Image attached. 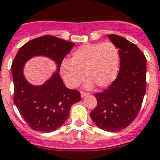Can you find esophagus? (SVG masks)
<instances>
[{
	"label": "esophagus",
	"mask_w": 160,
	"mask_h": 160,
	"mask_svg": "<svg viewBox=\"0 0 160 160\" xmlns=\"http://www.w3.org/2000/svg\"><path fill=\"white\" fill-rule=\"evenodd\" d=\"M87 95H88V92H80V96H81V98H84V97L87 96Z\"/></svg>",
	"instance_id": "34e87169"
}]
</instances>
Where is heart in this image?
Instances as JSON below:
<instances>
[{"label": "heart", "instance_id": "obj_1", "mask_svg": "<svg viewBox=\"0 0 160 160\" xmlns=\"http://www.w3.org/2000/svg\"><path fill=\"white\" fill-rule=\"evenodd\" d=\"M119 53L117 47L111 42L85 44L71 55L69 61H63L60 72L70 88H76L84 77L88 80V88L95 84L99 88L109 86L118 75Z\"/></svg>", "mask_w": 160, "mask_h": 160}]
</instances>
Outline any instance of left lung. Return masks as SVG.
I'll return each instance as SVG.
<instances>
[{"instance_id": "left-lung-1", "label": "left lung", "mask_w": 160, "mask_h": 160, "mask_svg": "<svg viewBox=\"0 0 160 160\" xmlns=\"http://www.w3.org/2000/svg\"><path fill=\"white\" fill-rule=\"evenodd\" d=\"M107 37L119 49V71L108 88L94 94L97 106L90 117L101 129L117 132L127 128L141 110L146 93V58L127 39L115 34Z\"/></svg>"}]
</instances>
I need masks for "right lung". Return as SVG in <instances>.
Wrapping results in <instances>:
<instances>
[{"mask_svg": "<svg viewBox=\"0 0 160 160\" xmlns=\"http://www.w3.org/2000/svg\"><path fill=\"white\" fill-rule=\"evenodd\" d=\"M75 44L53 36H43L27 42L12 62L14 102L22 119L32 129L50 132L60 128L69 116L72 104L80 102V92L65 86L58 74L64 57ZM35 56L54 60L58 70L42 86L29 84L23 76L25 62Z\"/></svg>", "mask_w": 160, "mask_h": 160, "instance_id": "obj_1", "label": "right lung"}]
</instances>
